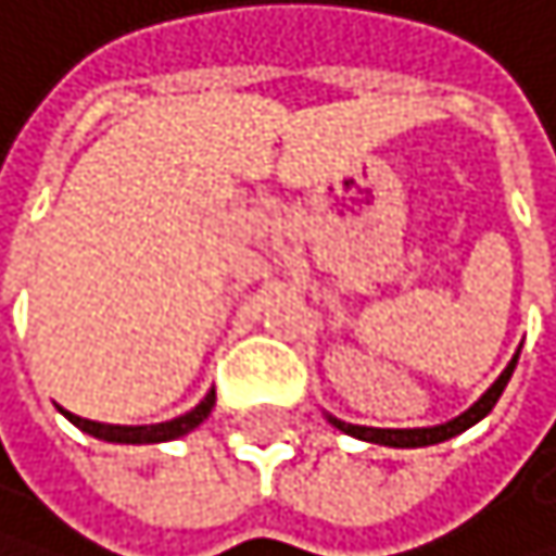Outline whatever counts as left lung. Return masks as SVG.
<instances>
[{
	"label": "left lung",
	"mask_w": 556,
	"mask_h": 556,
	"mask_svg": "<svg viewBox=\"0 0 556 556\" xmlns=\"http://www.w3.org/2000/svg\"><path fill=\"white\" fill-rule=\"evenodd\" d=\"M517 357H520V351H517L514 361H509L506 368H503V375L483 391V399H479L476 405H469L463 415H456L452 421H445V426H432V429H368V426H351V421H341V418H333V415H327V418H330V426H333V429H341V432H348V435H354V439H364V442L394 445V448L435 445V442H445V439H452V435L466 432L469 426H476L479 418H486V415L493 412V405L500 402V394H503L509 375H514V368H517Z\"/></svg>",
	"instance_id": "obj_1"
}]
</instances>
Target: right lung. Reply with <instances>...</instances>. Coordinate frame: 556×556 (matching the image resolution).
I'll list each match as a JSON object with an SVG mask.
<instances>
[{
    "instance_id": "right-lung-1",
    "label": "right lung",
    "mask_w": 556,
    "mask_h": 556,
    "mask_svg": "<svg viewBox=\"0 0 556 556\" xmlns=\"http://www.w3.org/2000/svg\"><path fill=\"white\" fill-rule=\"evenodd\" d=\"M212 405H215V391H208L192 412H185V415H178V418H172V421H157V426H104V421H90V418H80V415H73V412H66V418H70L80 432H87V435H93V439L141 445V442H168V439L188 435V432L199 429L202 421L208 418Z\"/></svg>"
}]
</instances>
